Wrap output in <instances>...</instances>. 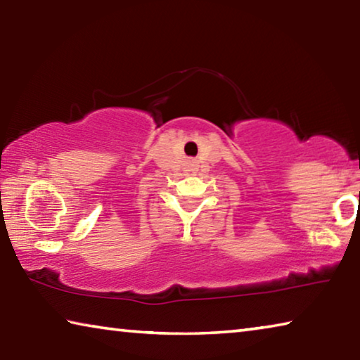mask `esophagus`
Returning <instances> with one entry per match:
<instances>
[{
	"label": "esophagus",
	"mask_w": 360,
	"mask_h": 360,
	"mask_svg": "<svg viewBox=\"0 0 360 360\" xmlns=\"http://www.w3.org/2000/svg\"><path fill=\"white\" fill-rule=\"evenodd\" d=\"M192 163H193V165H195V162H192Z\"/></svg>",
	"instance_id": "1"
}]
</instances>
